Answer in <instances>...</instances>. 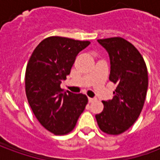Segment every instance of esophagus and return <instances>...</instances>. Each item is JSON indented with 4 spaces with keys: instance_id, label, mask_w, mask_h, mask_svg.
<instances>
[{
    "instance_id": "obj_1",
    "label": "esophagus",
    "mask_w": 160,
    "mask_h": 160,
    "mask_svg": "<svg viewBox=\"0 0 160 160\" xmlns=\"http://www.w3.org/2000/svg\"><path fill=\"white\" fill-rule=\"evenodd\" d=\"M93 101H95V99H94V98H88V102H92Z\"/></svg>"
}]
</instances>
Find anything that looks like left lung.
<instances>
[{"instance_id": "left-lung-1", "label": "left lung", "mask_w": 160, "mask_h": 160, "mask_svg": "<svg viewBox=\"0 0 160 160\" xmlns=\"http://www.w3.org/2000/svg\"><path fill=\"white\" fill-rule=\"evenodd\" d=\"M110 58L109 80L117 83L112 100L103 101L104 108L95 116L102 132L118 135L137 120L148 90V71L139 51L122 37L99 39Z\"/></svg>"}]
</instances>
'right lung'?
Returning <instances> with one entry per match:
<instances>
[{"instance_id": "1", "label": "right lung", "mask_w": 160, "mask_h": 160, "mask_svg": "<svg viewBox=\"0 0 160 160\" xmlns=\"http://www.w3.org/2000/svg\"><path fill=\"white\" fill-rule=\"evenodd\" d=\"M89 41L50 36L36 46L26 69V94L35 118L49 132H70L83 113L88 98L63 92L60 83L70 74L77 54Z\"/></svg>"}]
</instances>
